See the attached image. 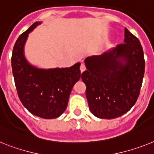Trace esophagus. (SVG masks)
<instances>
[{"label": "esophagus", "mask_w": 154, "mask_h": 154, "mask_svg": "<svg viewBox=\"0 0 154 154\" xmlns=\"http://www.w3.org/2000/svg\"><path fill=\"white\" fill-rule=\"evenodd\" d=\"M80 69H81V73H82V72H84V71L86 69V67H85V65L84 64V63H81V66H80Z\"/></svg>", "instance_id": "obj_1"}]
</instances>
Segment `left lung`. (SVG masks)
Here are the masks:
<instances>
[{
	"label": "left lung",
	"instance_id": "obj_1",
	"mask_svg": "<svg viewBox=\"0 0 154 154\" xmlns=\"http://www.w3.org/2000/svg\"><path fill=\"white\" fill-rule=\"evenodd\" d=\"M125 43L102 55L85 59L81 74L93 115L113 119L128 112L139 95L145 72L140 41L125 28Z\"/></svg>",
	"mask_w": 154,
	"mask_h": 154
}]
</instances>
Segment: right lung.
<instances>
[{"label": "right lung", "mask_w": 154, "mask_h": 154, "mask_svg": "<svg viewBox=\"0 0 154 154\" xmlns=\"http://www.w3.org/2000/svg\"><path fill=\"white\" fill-rule=\"evenodd\" d=\"M36 22L17 39L11 55V67L18 95L32 114L45 119L59 117L66 110L71 90L81 78V63L67 68L40 69L24 55L29 33L40 25Z\"/></svg>", "instance_id": "1"}]
</instances>
